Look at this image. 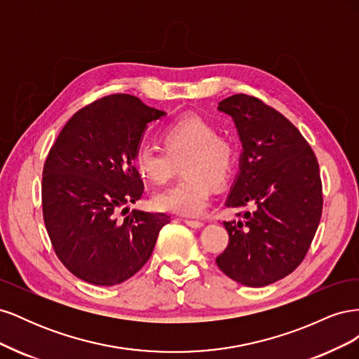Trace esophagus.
<instances>
[{"instance_id":"1","label":"esophagus","mask_w":359,"mask_h":359,"mask_svg":"<svg viewBox=\"0 0 359 359\" xmlns=\"http://www.w3.org/2000/svg\"><path fill=\"white\" fill-rule=\"evenodd\" d=\"M184 223H186L190 227H193V229H201V227L203 226V223L199 222V220H189V219H186V220H184Z\"/></svg>"}]
</instances>
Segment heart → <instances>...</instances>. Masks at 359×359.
I'll return each instance as SVG.
<instances>
[{
  "instance_id": "heart-1",
  "label": "heart",
  "mask_w": 359,
  "mask_h": 359,
  "mask_svg": "<svg viewBox=\"0 0 359 359\" xmlns=\"http://www.w3.org/2000/svg\"><path fill=\"white\" fill-rule=\"evenodd\" d=\"M165 153L140 145L133 154V166L144 180L163 186L181 163L184 180L157 193L153 203L157 210L194 217L210 203L212 186L219 187L231 177L235 165V148L229 139L219 136L215 128L198 115H186L168 126L161 133Z\"/></svg>"
}]
</instances>
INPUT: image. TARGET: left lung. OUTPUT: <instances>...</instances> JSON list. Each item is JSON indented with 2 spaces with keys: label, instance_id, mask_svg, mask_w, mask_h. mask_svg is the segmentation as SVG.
Listing matches in <instances>:
<instances>
[{
  "label": "left lung",
  "instance_id": "1",
  "mask_svg": "<svg viewBox=\"0 0 359 359\" xmlns=\"http://www.w3.org/2000/svg\"><path fill=\"white\" fill-rule=\"evenodd\" d=\"M217 109L233 119L243 145L224 205L250 211L223 222L229 244L215 262L238 283L262 287L289 276L309 252L322 215L319 165L299 130L256 97L235 94Z\"/></svg>",
  "mask_w": 359,
  "mask_h": 359
}]
</instances>
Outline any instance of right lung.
Returning <instances> with one entry per match:
<instances>
[{
    "label": "right lung",
    "instance_id": "right-lung-1",
    "mask_svg": "<svg viewBox=\"0 0 359 359\" xmlns=\"http://www.w3.org/2000/svg\"><path fill=\"white\" fill-rule=\"evenodd\" d=\"M128 94H114L76 112L43 168V219L57 256L73 276L95 286L128 280L153 255L169 215L127 211L144 193L133 166L149 123L165 116Z\"/></svg>",
    "mask_w": 359,
    "mask_h": 359
}]
</instances>
